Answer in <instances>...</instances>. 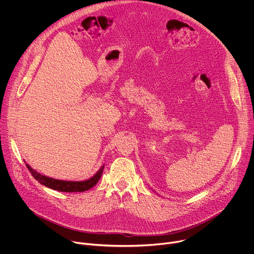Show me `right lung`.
I'll return each mask as SVG.
<instances>
[{
	"mask_svg": "<svg viewBox=\"0 0 254 254\" xmlns=\"http://www.w3.org/2000/svg\"><path fill=\"white\" fill-rule=\"evenodd\" d=\"M28 170L30 171L31 175L38 181V182L48 188H51L53 190H57L60 192H84L92 188L94 185L99 181L104 166L100 168V170L89 180L82 181V182H71V181H61V180H56L52 178H48L46 176L40 175L36 171H34L29 165H26Z\"/></svg>",
	"mask_w": 254,
	"mask_h": 254,
	"instance_id": "obj_1",
	"label": "right lung"
}]
</instances>
